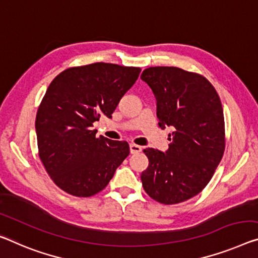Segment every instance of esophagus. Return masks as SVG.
Returning <instances> with one entry per match:
<instances>
[{"instance_id":"34e87169","label":"esophagus","mask_w":258,"mask_h":258,"mask_svg":"<svg viewBox=\"0 0 258 258\" xmlns=\"http://www.w3.org/2000/svg\"><path fill=\"white\" fill-rule=\"evenodd\" d=\"M142 151V146L136 144H130V153H138Z\"/></svg>"}]
</instances>
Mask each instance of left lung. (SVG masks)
<instances>
[{
	"label": "left lung",
	"mask_w": 258,
	"mask_h": 258,
	"mask_svg": "<svg viewBox=\"0 0 258 258\" xmlns=\"http://www.w3.org/2000/svg\"><path fill=\"white\" fill-rule=\"evenodd\" d=\"M141 78L153 91L159 126H172L165 153L144 150L149 166L143 188L170 205L188 201L212 179L225 151L223 106L216 89L200 74L176 67H151Z\"/></svg>",
	"instance_id": "1"
}]
</instances>
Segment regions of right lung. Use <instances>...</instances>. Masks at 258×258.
I'll list each match as a JSON object with an SVG mask.
<instances>
[{"mask_svg": "<svg viewBox=\"0 0 258 258\" xmlns=\"http://www.w3.org/2000/svg\"><path fill=\"white\" fill-rule=\"evenodd\" d=\"M141 68L97 62L68 68L47 89L35 117L39 157L63 191L91 197L105 189L129 156L125 141L97 137L93 123L112 117Z\"/></svg>", "mask_w": 258, "mask_h": 258, "instance_id": "add662e5", "label": "right lung"}]
</instances>
